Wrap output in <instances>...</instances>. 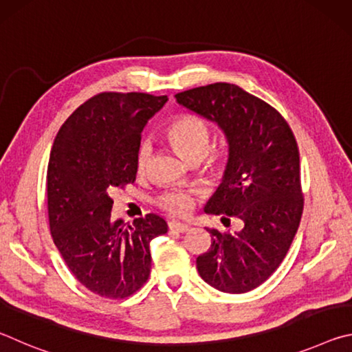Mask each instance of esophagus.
<instances>
[{
    "label": "esophagus",
    "instance_id": "34e87169",
    "mask_svg": "<svg viewBox=\"0 0 352 352\" xmlns=\"http://www.w3.org/2000/svg\"><path fill=\"white\" fill-rule=\"evenodd\" d=\"M169 230L175 231V233H186V231L190 230V225L183 223V222H177V220H172V222H169Z\"/></svg>",
    "mask_w": 352,
    "mask_h": 352
}]
</instances>
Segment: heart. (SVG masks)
<instances>
[{
  "label": "heart",
  "instance_id": "obj_1",
  "mask_svg": "<svg viewBox=\"0 0 352 352\" xmlns=\"http://www.w3.org/2000/svg\"><path fill=\"white\" fill-rule=\"evenodd\" d=\"M166 135H168L169 141L174 144L177 151L182 153V157L186 158L188 162L204 160L208 151H210L211 130L210 126L199 116H178L166 129ZM151 142L146 140L142 141L138 148V157H136V163H138L140 169L146 168L147 160L151 157ZM158 204L168 212L175 214V216H183L192 208L194 200L190 197V194L184 192V190H169V192L163 194L158 199Z\"/></svg>",
  "mask_w": 352,
  "mask_h": 352
}]
</instances>
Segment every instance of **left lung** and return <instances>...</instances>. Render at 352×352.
I'll return each instance as SVG.
<instances>
[{
    "mask_svg": "<svg viewBox=\"0 0 352 352\" xmlns=\"http://www.w3.org/2000/svg\"><path fill=\"white\" fill-rule=\"evenodd\" d=\"M184 109L216 122L228 141V163L205 212L241 220L239 231L208 228L211 247L197 258L204 281L225 294H245L281 264L300 226V152L294 133L264 100L217 82L175 94Z\"/></svg>",
    "mask_w": 352,
    "mask_h": 352,
    "instance_id": "obj_1",
    "label": "left lung"
}]
</instances>
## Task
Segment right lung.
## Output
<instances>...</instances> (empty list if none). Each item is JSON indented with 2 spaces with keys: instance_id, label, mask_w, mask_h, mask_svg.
Returning a JSON list of instances; mask_svg holds the SVG:
<instances>
[{
  "instance_id": "1",
  "label": "right lung",
  "mask_w": 352,
  "mask_h": 352,
  "mask_svg": "<svg viewBox=\"0 0 352 352\" xmlns=\"http://www.w3.org/2000/svg\"><path fill=\"white\" fill-rule=\"evenodd\" d=\"M168 96L99 93L58 130L47 163V216L65 264L82 285L127 298L151 275L148 243L168 233L157 214L126 225L111 219L109 190L133 183L141 132Z\"/></svg>"
}]
</instances>
